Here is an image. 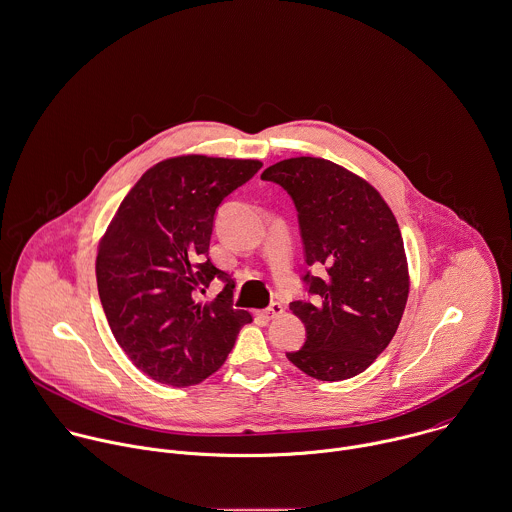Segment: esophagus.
<instances>
[{
  "label": "esophagus",
  "mask_w": 512,
  "mask_h": 512,
  "mask_svg": "<svg viewBox=\"0 0 512 512\" xmlns=\"http://www.w3.org/2000/svg\"><path fill=\"white\" fill-rule=\"evenodd\" d=\"M282 314H284V306H282L280 302H274L270 308L262 310V316L268 318V320H274V318H278V316H282Z\"/></svg>",
  "instance_id": "1"
}]
</instances>
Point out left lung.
Here are the masks:
<instances>
[{
  "mask_svg": "<svg viewBox=\"0 0 512 512\" xmlns=\"http://www.w3.org/2000/svg\"><path fill=\"white\" fill-rule=\"evenodd\" d=\"M292 196L316 300L292 302L306 343L288 359L320 381L365 371L393 340L409 296V266L399 224L361 176L320 157L284 159L262 172Z\"/></svg>",
  "mask_w": 512,
  "mask_h": 512,
  "instance_id": "8db88e82",
  "label": "left lung"
}]
</instances>
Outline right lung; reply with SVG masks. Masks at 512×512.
<instances>
[{
	"instance_id": "add662e5",
	"label": "right lung",
	"mask_w": 512,
	"mask_h": 512,
	"mask_svg": "<svg viewBox=\"0 0 512 512\" xmlns=\"http://www.w3.org/2000/svg\"><path fill=\"white\" fill-rule=\"evenodd\" d=\"M256 159L171 157L145 172L119 204L97 246L95 274L109 328L155 381L188 387L220 369L244 324L230 282L208 254L218 204L260 171Z\"/></svg>"
}]
</instances>
